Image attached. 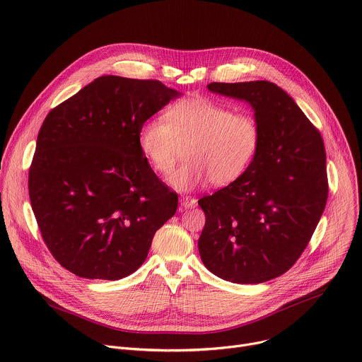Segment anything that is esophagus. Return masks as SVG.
<instances>
[{"mask_svg":"<svg viewBox=\"0 0 362 362\" xmlns=\"http://www.w3.org/2000/svg\"><path fill=\"white\" fill-rule=\"evenodd\" d=\"M196 203H197V200L192 196H182L180 197V204H182L183 209H192V208H194Z\"/></svg>","mask_w":362,"mask_h":362,"instance_id":"1","label":"esophagus"}]
</instances>
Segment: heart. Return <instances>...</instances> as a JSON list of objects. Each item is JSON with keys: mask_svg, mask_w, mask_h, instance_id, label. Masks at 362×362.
I'll use <instances>...</instances> for the list:
<instances>
[{"mask_svg": "<svg viewBox=\"0 0 362 362\" xmlns=\"http://www.w3.org/2000/svg\"><path fill=\"white\" fill-rule=\"evenodd\" d=\"M139 147L151 169L163 176L172 173L186 147V162L169 183L180 192L206 183L226 186L238 180L253 162L261 144V127L250 115L230 106L190 97L170 106L165 119L146 122L139 130Z\"/></svg>", "mask_w": 362, "mask_h": 362, "instance_id": "1", "label": "heart"}]
</instances>
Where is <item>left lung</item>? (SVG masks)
Wrapping results in <instances>:
<instances>
[{
    "instance_id": "left-lung-1",
    "label": "left lung",
    "mask_w": 362,
    "mask_h": 362,
    "mask_svg": "<svg viewBox=\"0 0 362 362\" xmlns=\"http://www.w3.org/2000/svg\"><path fill=\"white\" fill-rule=\"evenodd\" d=\"M212 93L249 103L261 144L247 170L204 196L197 246L203 265L233 284H261L300 256L325 209L322 137L295 100L271 81L211 83Z\"/></svg>"
}]
</instances>
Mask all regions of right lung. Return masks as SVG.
<instances>
[{
	"instance_id": "1",
	"label": "right lung",
	"mask_w": 362,
	"mask_h": 362,
	"mask_svg": "<svg viewBox=\"0 0 362 362\" xmlns=\"http://www.w3.org/2000/svg\"><path fill=\"white\" fill-rule=\"evenodd\" d=\"M180 93L158 80L101 76L45 117L28 175L41 236L77 276L117 281L146 261L177 194L154 175L139 130Z\"/></svg>"
}]
</instances>
